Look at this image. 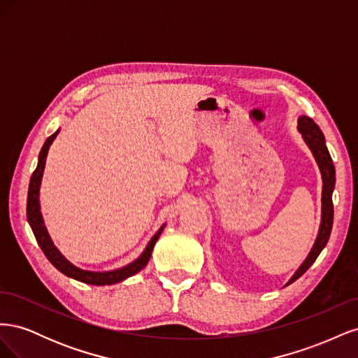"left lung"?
I'll list each match as a JSON object with an SVG mask.
<instances>
[{
	"label": "left lung",
	"mask_w": 358,
	"mask_h": 358,
	"mask_svg": "<svg viewBox=\"0 0 358 358\" xmlns=\"http://www.w3.org/2000/svg\"><path fill=\"white\" fill-rule=\"evenodd\" d=\"M299 131L301 133L303 138H305L306 145L312 150L313 157L317 159V164L321 170V176H322V215H321V225H320V233L315 243H313L312 251L309 252L308 258L305 259L297 272L294 273L289 279V282H294L296 279H299L306 270L313 264V262L318 258L324 246L327 245L329 237L331 233V227H333V189H334V183H336V171L331 157L329 154V149L326 146V138H324V134L320 129V127L315 124L313 119L309 116H300L299 117ZM287 284V285H288Z\"/></svg>",
	"instance_id": "8db88e82"
}]
</instances>
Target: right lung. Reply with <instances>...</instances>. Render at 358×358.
I'll use <instances>...</instances> for the list:
<instances>
[{"instance_id":"1","label":"right lung","mask_w":358,"mask_h":358,"mask_svg":"<svg viewBox=\"0 0 358 358\" xmlns=\"http://www.w3.org/2000/svg\"><path fill=\"white\" fill-rule=\"evenodd\" d=\"M58 133H59V129L57 133H53L50 137H48L45 145H43V148L40 150V155H38V164H37L34 173H32L31 180H29L28 199H27V218H28V222L32 229V233H34L38 246L41 248V251L45 252L49 262L66 276H70L76 280H80V282L90 284V285H110V284L121 282V280L140 272V270H142L148 264L150 255H152V249L158 241L162 229H164V225H162L161 229L155 233L152 239H150L143 254L140 255L136 262H133L131 264H128L125 267L110 270V272H88V270H82L79 267L73 266L70 262H67V259L64 258V255L58 251L57 246L53 245L50 236L48 234L45 222H43V216L40 212V201H38L40 183H41V178H43V170H45V164H46L48 150H49L53 140H55V137L58 136Z\"/></svg>"}]
</instances>
